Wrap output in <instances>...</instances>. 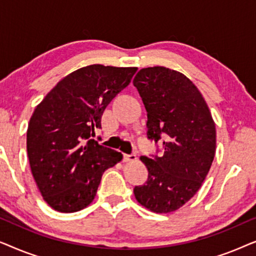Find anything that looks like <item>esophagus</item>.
<instances>
[{
  "mask_svg": "<svg viewBox=\"0 0 256 256\" xmlns=\"http://www.w3.org/2000/svg\"><path fill=\"white\" fill-rule=\"evenodd\" d=\"M138 160V157H136L135 154H130V155H124V160L127 163H132V162H135V160Z\"/></svg>",
  "mask_w": 256,
  "mask_h": 256,
  "instance_id": "obj_1",
  "label": "esophagus"
}]
</instances>
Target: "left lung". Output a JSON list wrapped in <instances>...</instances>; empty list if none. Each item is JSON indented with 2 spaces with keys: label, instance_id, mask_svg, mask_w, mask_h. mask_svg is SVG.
I'll use <instances>...</instances> for the list:
<instances>
[{
  "label": "left lung",
  "instance_id": "obj_1",
  "mask_svg": "<svg viewBox=\"0 0 256 256\" xmlns=\"http://www.w3.org/2000/svg\"><path fill=\"white\" fill-rule=\"evenodd\" d=\"M132 84L148 113V138H163L162 157L141 156L149 171L135 186L136 200L149 211H177L200 188L216 155V124L197 86L164 66L142 68Z\"/></svg>",
  "mask_w": 256,
  "mask_h": 256
}]
</instances>
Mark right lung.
Returning <instances> with one entry per match:
<instances>
[{
	"mask_svg": "<svg viewBox=\"0 0 256 256\" xmlns=\"http://www.w3.org/2000/svg\"><path fill=\"white\" fill-rule=\"evenodd\" d=\"M138 68L88 65L62 78L30 118L26 150L34 180L48 206L62 213L93 202L102 174L124 155L94 141V129Z\"/></svg>",
	"mask_w": 256,
	"mask_h": 256,
	"instance_id": "obj_1",
	"label": "right lung"
}]
</instances>
